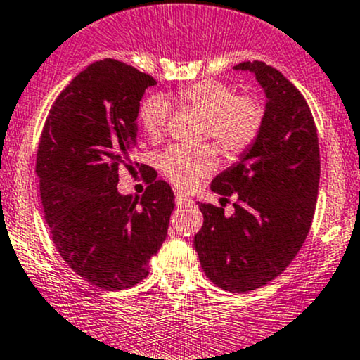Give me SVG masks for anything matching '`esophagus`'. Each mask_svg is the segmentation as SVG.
I'll return each mask as SVG.
<instances>
[{
  "label": "esophagus",
  "instance_id": "34e87169",
  "mask_svg": "<svg viewBox=\"0 0 360 360\" xmlns=\"http://www.w3.org/2000/svg\"><path fill=\"white\" fill-rule=\"evenodd\" d=\"M175 202H176V206H187V204H194V200H192L191 197H187L184 194H176Z\"/></svg>",
  "mask_w": 360,
  "mask_h": 360
}]
</instances>
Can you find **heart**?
I'll return each instance as SVG.
<instances>
[{
	"mask_svg": "<svg viewBox=\"0 0 360 360\" xmlns=\"http://www.w3.org/2000/svg\"><path fill=\"white\" fill-rule=\"evenodd\" d=\"M176 99L206 117L204 137H212L230 156H240L252 148L264 123V108L252 96H237L231 87L214 80H204L179 89ZM169 117V103L165 96L154 94L141 106L139 120L150 139L161 137ZM219 165L214 146L197 148L176 146L161 156L160 166L165 176L184 191H191L199 181L216 172Z\"/></svg>",
	"mask_w": 360,
	"mask_h": 360,
	"instance_id": "obj_1",
	"label": "heart"
}]
</instances>
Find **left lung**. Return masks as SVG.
Returning <instances> with one entry per match:
<instances>
[{
  "label": "left lung",
  "mask_w": 360,
  "mask_h": 360,
  "mask_svg": "<svg viewBox=\"0 0 360 360\" xmlns=\"http://www.w3.org/2000/svg\"><path fill=\"white\" fill-rule=\"evenodd\" d=\"M264 89L261 134L240 161L212 180L211 188L237 195L235 212L199 204L202 228L194 237L204 273L219 288L245 293L264 287L293 261L314 218L319 187V144L300 91L262 61H243Z\"/></svg>",
  "instance_id": "8db88e82"
}]
</instances>
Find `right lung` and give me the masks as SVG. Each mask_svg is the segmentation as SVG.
<instances>
[{
	"label": "right lung",
	"mask_w": 360,
	"mask_h": 360,
	"mask_svg": "<svg viewBox=\"0 0 360 360\" xmlns=\"http://www.w3.org/2000/svg\"><path fill=\"white\" fill-rule=\"evenodd\" d=\"M154 84L111 58L89 65L56 98L37 149L41 200L58 252L110 292L148 276L175 207L172 187L153 175L141 200L117 188L118 168H134L139 106Z\"/></svg>",
	"instance_id": "1"
}]
</instances>
